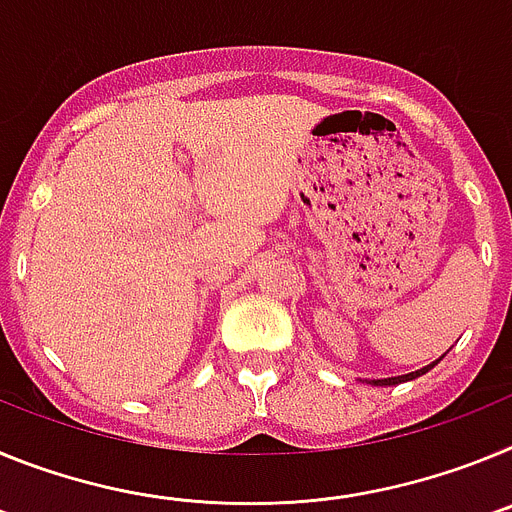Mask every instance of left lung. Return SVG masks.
Instances as JSON below:
<instances>
[{"mask_svg":"<svg viewBox=\"0 0 512 512\" xmlns=\"http://www.w3.org/2000/svg\"><path fill=\"white\" fill-rule=\"evenodd\" d=\"M443 359V356H441ZM441 359H436V361H431V364L428 366H423V369H418V372H410V374H400V377H387V379H364L366 384H374V387H392V384H402V382H410V379H418V377H423L425 372H431L433 366L438 364V361Z\"/></svg>","mask_w":512,"mask_h":512,"instance_id":"8db88e82","label":"left lung"}]
</instances>
